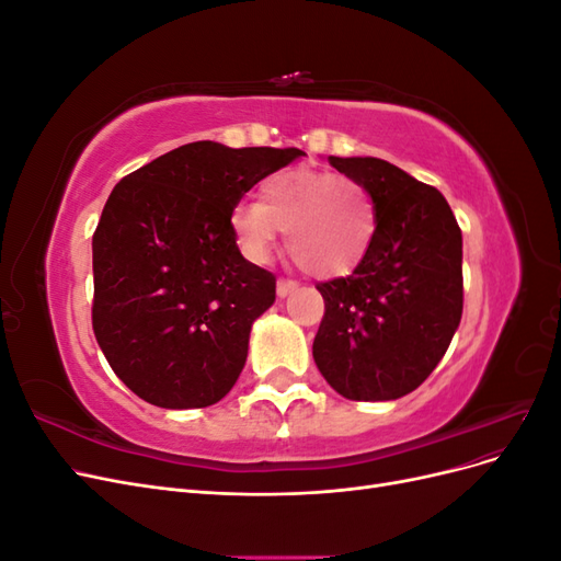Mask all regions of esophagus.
Listing matches in <instances>:
<instances>
[{
	"label": "esophagus",
	"mask_w": 561,
	"mask_h": 561,
	"mask_svg": "<svg viewBox=\"0 0 561 561\" xmlns=\"http://www.w3.org/2000/svg\"><path fill=\"white\" fill-rule=\"evenodd\" d=\"M299 287V283L297 280H290V278H278V283H276V293H278V297L283 299V297H287V295H293L295 290Z\"/></svg>",
	"instance_id": "34e87169"
}]
</instances>
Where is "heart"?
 <instances>
[{
  "instance_id": "1",
  "label": "heart",
  "mask_w": 561,
  "mask_h": 561,
  "mask_svg": "<svg viewBox=\"0 0 561 561\" xmlns=\"http://www.w3.org/2000/svg\"><path fill=\"white\" fill-rule=\"evenodd\" d=\"M231 233L248 260L264 264L285 231L290 257L313 276H344L369 252L377 208L367 186L353 178L311 168L268 175L260 203H241L229 217Z\"/></svg>"
}]
</instances>
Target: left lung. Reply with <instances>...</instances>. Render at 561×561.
<instances>
[{
  "mask_svg": "<svg viewBox=\"0 0 561 561\" xmlns=\"http://www.w3.org/2000/svg\"><path fill=\"white\" fill-rule=\"evenodd\" d=\"M328 161L367 186L377 231L353 274L316 285L325 313L313 360L339 396L396 400L428 379L461 322V229L445 196L398 165Z\"/></svg>",
  "mask_w": 561,
  "mask_h": 561,
  "instance_id": "obj_1",
  "label": "left lung"
}]
</instances>
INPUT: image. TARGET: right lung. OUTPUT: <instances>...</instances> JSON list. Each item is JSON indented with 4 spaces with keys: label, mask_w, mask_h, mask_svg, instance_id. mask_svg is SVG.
<instances>
[{
    "label": "right lung",
    "mask_w": 561,
    "mask_h": 561,
    "mask_svg": "<svg viewBox=\"0 0 561 561\" xmlns=\"http://www.w3.org/2000/svg\"><path fill=\"white\" fill-rule=\"evenodd\" d=\"M297 147L182 145L114 186L93 233V332L114 375L165 410L222 400L276 276L243 260L229 217Z\"/></svg>",
    "instance_id": "obj_1"
}]
</instances>
